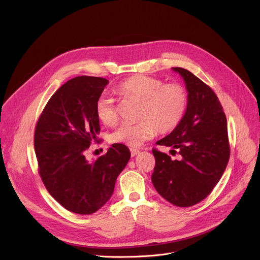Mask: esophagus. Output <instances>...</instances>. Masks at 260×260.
Wrapping results in <instances>:
<instances>
[{
    "mask_svg": "<svg viewBox=\"0 0 260 260\" xmlns=\"http://www.w3.org/2000/svg\"><path fill=\"white\" fill-rule=\"evenodd\" d=\"M130 152H131V155H132V156H135V155H138L141 151H140L139 149H134V148H131Z\"/></svg>",
    "mask_w": 260,
    "mask_h": 260,
    "instance_id": "esophagus-1",
    "label": "esophagus"
}]
</instances>
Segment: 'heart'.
<instances>
[{
  "label": "heart",
  "instance_id": "1",
  "mask_svg": "<svg viewBox=\"0 0 260 260\" xmlns=\"http://www.w3.org/2000/svg\"><path fill=\"white\" fill-rule=\"evenodd\" d=\"M116 91L125 97L140 102L137 123H122L112 134L111 142L138 147L150 140L155 132L168 133L182 121L188 107V93L180 83H164L155 77L134 75L117 86ZM96 115L107 126L117 121L113 102L107 96L97 100Z\"/></svg>",
  "mask_w": 260,
  "mask_h": 260
}]
</instances>
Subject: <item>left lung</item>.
<instances>
[{
    "mask_svg": "<svg viewBox=\"0 0 260 260\" xmlns=\"http://www.w3.org/2000/svg\"><path fill=\"white\" fill-rule=\"evenodd\" d=\"M183 77L188 92V107L179 126L156 145L171 147L172 159L155 148L151 181L165 200L180 207L201 202L223 175L230 159L226 116L219 98L189 71L172 68Z\"/></svg>",
    "mask_w": 260,
    "mask_h": 260,
    "instance_id": "8db88e82",
    "label": "left lung"
}]
</instances>
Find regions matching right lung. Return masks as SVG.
Here are the masks:
<instances>
[{
    "mask_svg": "<svg viewBox=\"0 0 260 260\" xmlns=\"http://www.w3.org/2000/svg\"><path fill=\"white\" fill-rule=\"evenodd\" d=\"M108 82L92 76L69 80L49 98L35 129V152L44 186L58 203L79 215L93 214L108 202L130 158L122 144H113L93 162L84 156L92 143L101 142L95 106Z\"/></svg>",
    "mask_w": 260,
    "mask_h": 260,
    "instance_id": "right-lung-1",
    "label": "right lung"
}]
</instances>
